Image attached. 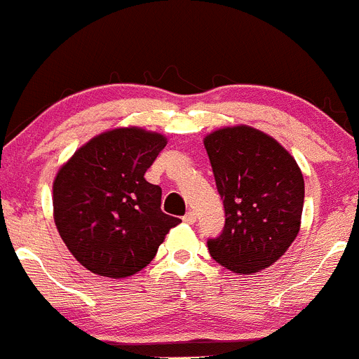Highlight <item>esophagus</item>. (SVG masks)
Returning <instances> with one entry per match:
<instances>
[{
	"mask_svg": "<svg viewBox=\"0 0 359 359\" xmlns=\"http://www.w3.org/2000/svg\"><path fill=\"white\" fill-rule=\"evenodd\" d=\"M183 221L184 223H188V224H194L195 221H197V214L194 212V210H190V212H187L183 216Z\"/></svg>",
	"mask_w": 359,
	"mask_h": 359,
	"instance_id": "esophagus-1",
	"label": "esophagus"
}]
</instances>
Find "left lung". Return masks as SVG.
I'll return each mask as SVG.
<instances>
[{"mask_svg":"<svg viewBox=\"0 0 359 359\" xmlns=\"http://www.w3.org/2000/svg\"><path fill=\"white\" fill-rule=\"evenodd\" d=\"M204 145L226 216L221 235L207 240L210 257L240 275L268 268L301 228L304 178L297 162L250 126L217 129Z\"/></svg>","mask_w":359,"mask_h":359,"instance_id":"left-lung-1","label":"left lung"}]
</instances>
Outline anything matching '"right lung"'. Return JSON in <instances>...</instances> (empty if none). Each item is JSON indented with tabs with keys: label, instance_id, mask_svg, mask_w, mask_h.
<instances>
[{
	"label": "right lung",
	"instance_id": "right-lung-1",
	"mask_svg": "<svg viewBox=\"0 0 359 359\" xmlns=\"http://www.w3.org/2000/svg\"><path fill=\"white\" fill-rule=\"evenodd\" d=\"M165 138L117 128L91 138L53 181V217L62 240L91 273L124 278L145 268L180 217L161 209L162 190L145 172Z\"/></svg>",
	"mask_w": 359,
	"mask_h": 359
}]
</instances>
